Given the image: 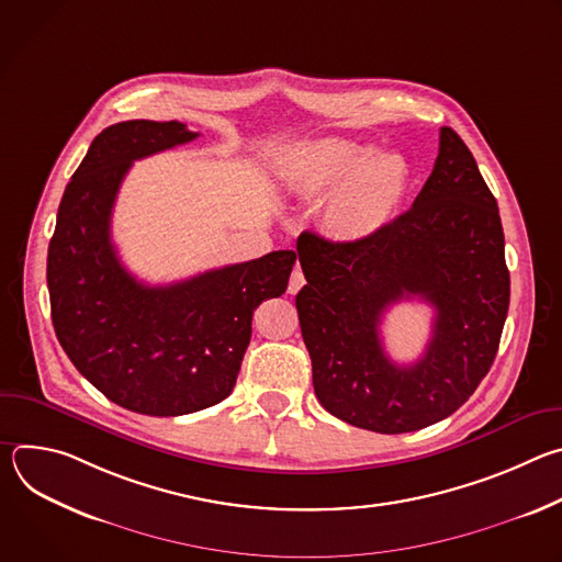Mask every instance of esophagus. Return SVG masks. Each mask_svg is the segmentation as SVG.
Segmentation results:
<instances>
[{
	"instance_id": "34e87169",
	"label": "esophagus",
	"mask_w": 562,
	"mask_h": 562,
	"mask_svg": "<svg viewBox=\"0 0 562 562\" xmlns=\"http://www.w3.org/2000/svg\"><path fill=\"white\" fill-rule=\"evenodd\" d=\"M304 284H306L304 273H302V269H300V267H295V269L291 271V278H289V293H291V295H293V293H297Z\"/></svg>"
}]
</instances>
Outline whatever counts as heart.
I'll use <instances>...</instances> for the list:
<instances>
[{"mask_svg":"<svg viewBox=\"0 0 562 562\" xmlns=\"http://www.w3.org/2000/svg\"><path fill=\"white\" fill-rule=\"evenodd\" d=\"M289 184L306 195H329L323 209L327 231L345 243L378 235L403 206L409 162L397 153L349 137H319L297 144L286 162Z\"/></svg>","mask_w":562,"mask_h":562,"instance_id":"b5f03b06","label":"heart"}]
</instances>
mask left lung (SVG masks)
Segmentation results:
<instances>
[{"mask_svg": "<svg viewBox=\"0 0 562 562\" xmlns=\"http://www.w3.org/2000/svg\"><path fill=\"white\" fill-rule=\"evenodd\" d=\"M295 295L329 414L378 434H407L462 407L496 358L509 308V271L496 198L460 135L442 126L434 171L414 206L362 243L304 231ZM420 296L437 311L432 340L414 366L381 347V313Z\"/></svg>", "mask_w": 562, "mask_h": 562, "instance_id": "1", "label": "left lung"}]
</instances>
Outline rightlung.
Masks as SVG:
<instances>
[{"label": "right lung", "instance_id": "obj_1", "mask_svg": "<svg viewBox=\"0 0 562 562\" xmlns=\"http://www.w3.org/2000/svg\"><path fill=\"white\" fill-rule=\"evenodd\" d=\"M182 122L128 120L104 128L66 184L46 282L57 340L115 405L184 416L233 391L258 304L286 291L295 251L148 286L120 262L111 215L135 159L195 139Z\"/></svg>", "mask_w": 562, "mask_h": 562}]
</instances>
